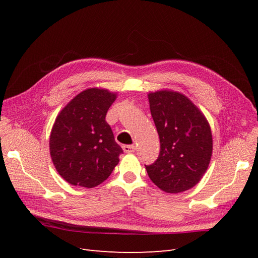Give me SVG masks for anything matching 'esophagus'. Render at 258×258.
Returning <instances> with one entry per match:
<instances>
[{
  "label": "esophagus",
  "mask_w": 258,
  "mask_h": 258,
  "mask_svg": "<svg viewBox=\"0 0 258 258\" xmlns=\"http://www.w3.org/2000/svg\"><path fill=\"white\" fill-rule=\"evenodd\" d=\"M122 150L124 153H135L136 152V146L135 145H123Z\"/></svg>",
  "instance_id": "34e87169"
}]
</instances>
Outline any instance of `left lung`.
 Here are the masks:
<instances>
[{"instance_id":"8db88e82","label":"left lung","mask_w":258,"mask_h":258,"mask_svg":"<svg viewBox=\"0 0 258 258\" xmlns=\"http://www.w3.org/2000/svg\"><path fill=\"white\" fill-rule=\"evenodd\" d=\"M160 140L158 158L145 165L155 185L170 194L191 188L206 173L212 156V134L206 117L182 93L161 90L148 95Z\"/></svg>"}]
</instances>
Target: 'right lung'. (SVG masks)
<instances>
[{
    "instance_id": "obj_1",
    "label": "right lung",
    "mask_w": 258,
    "mask_h": 258,
    "mask_svg": "<svg viewBox=\"0 0 258 258\" xmlns=\"http://www.w3.org/2000/svg\"><path fill=\"white\" fill-rule=\"evenodd\" d=\"M116 99L105 89L82 91L60 112L49 139L58 173L70 184L92 188L111 175L122 154L105 121Z\"/></svg>"
}]
</instances>
